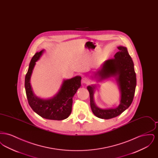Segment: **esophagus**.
I'll list each match as a JSON object with an SVG mask.
<instances>
[{
    "instance_id": "obj_1",
    "label": "esophagus",
    "mask_w": 158,
    "mask_h": 158,
    "mask_svg": "<svg viewBox=\"0 0 158 158\" xmlns=\"http://www.w3.org/2000/svg\"><path fill=\"white\" fill-rule=\"evenodd\" d=\"M82 83H88V80L86 78L83 77V78H82Z\"/></svg>"
}]
</instances>
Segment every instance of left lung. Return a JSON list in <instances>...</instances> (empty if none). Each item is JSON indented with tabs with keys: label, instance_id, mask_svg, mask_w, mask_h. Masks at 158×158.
I'll return each mask as SVG.
<instances>
[{
	"label": "left lung",
	"instance_id": "8db88e82",
	"mask_svg": "<svg viewBox=\"0 0 158 158\" xmlns=\"http://www.w3.org/2000/svg\"><path fill=\"white\" fill-rule=\"evenodd\" d=\"M117 48L119 52L115 53L113 59L105 61L99 68L92 72L91 77L97 82L114 78L120 92V104L115 108H99L94 99L97 85L94 84L87 86L91 110L95 116L102 119L113 118L124 112L131 105L135 93L136 76L133 61L126 47L120 45Z\"/></svg>",
	"mask_w": 158,
	"mask_h": 158
}]
</instances>
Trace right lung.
<instances>
[{"mask_svg": "<svg viewBox=\"0 0 158 158\" xmlns=\"http://www.w3.org/2000/svg\"><path fill=\"white\" fill-rule=\"evenodd\" d=\"M45 50L34 54L31 60L25 79V88L29 105L32 110L41 117L53 120L67 118L72 112L73 97L81 86L80 76L69 79H63L58 92L52 98L43 99L37 97L31 85V77L36 64Z\"/></svg>", "mask_w": 158, "mask_h": 158, "instance_id": "obj_1", "label": "right lung"}]
</instances>
